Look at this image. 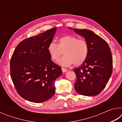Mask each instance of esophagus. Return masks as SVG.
<instances>
[{
  "label": "esophagus",
  "mask_w": 122,
  "mask_h": 122,
  "mask_svg": "<svg viewBox=\"0 0 122 122\" xmlns=\"http://www.w3.org/2000/svg\"><path fill=\"white\" fill-rule=\"evenodd\" d=\"M62 71L63 73H66L68 71V70L66 68H62Z\"/></svg>",
  "instance_id": "obj_1"
}]
</instances>
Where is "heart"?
<instances>
[{
	"mask_svg": "<svg viewBox=\"0 0 122 122\" xmlns=\"http://www.w3.org/2000/svg\"><path fill=\"white\" fill-rule=\"evenodd\" d=\"M47 51L53 61H57L64 51V56L59 60L61 66H69L73 63L78 66L83 63L87 58L89 46L84 39H78L77 37L67 35L60 37L57 44L51 42L48 45Z\"/></svg>",
	"mask_w": 122,
	"mask_h": 122,
	"instance_id": "heart-1",
	"label": "heart"
}]
</instances>
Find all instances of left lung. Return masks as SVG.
Wrapping results in <instances>:
<instances>
[{
    "label": "left lung",
    "instance_id": "1",
    "mask_svg": "<svg viewBox=\"0 0 122 122\" xmlns=\"http://www.w3.org/2000/svg\"><path fill=\"white\" fill-rule=\"evenodd\" d=\"M85 38L89 53L85 61L73 70L76 75L74 86L78 94L95 96L106 87L112 72V56L106 41L92 30L72 29Z\"/></svg>",
    "mask_w": 122,
    "mask_h": 122
}]
</instances>
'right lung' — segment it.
I'll return each mask as SVG.
<instances>
[{"mask_svg":"<svg viewBox=\"0 0 122 122\" xmlns=\"http://www.w3.org/2000/svg\"><path fill=\"white\" fill-rule=\"evenodd\" d=\"M56 28L20 42L10 61V75L17 92L26 100L41 103L55 94L54 82L61 68L51 60L47 51Z\"/></svg>","mask_w":122,"mask_h":122,"instance_id":"right-lung-1","label":"right lung"}]
</instances>
